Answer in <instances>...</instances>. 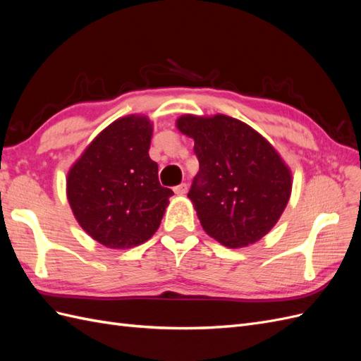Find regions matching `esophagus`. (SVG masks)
Listing matches in <instances>:
<instances>
[{
	"instance_id": "1",
	"label": "esophagus",
	"mask_w": 361,
	"mask_h": 361,
	"mask_svg": "<svg viewBox=\"0 0 361 361\" xmlns=\"http://www.w3.org/2000/svg\"><path fill=\"white\" fill-rule=\"evenodd\" d=\"M174 192H176L178 195H185L188 192V185L187 183L178 185V187H174Z\"/></svg>"
}]
</instances>
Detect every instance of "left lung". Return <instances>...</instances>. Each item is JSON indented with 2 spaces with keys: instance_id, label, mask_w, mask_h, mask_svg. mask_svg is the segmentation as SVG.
<instances>
[{
  "instance_id": "8db88e82",
  "label": "left lung",
  "mask_w": 361,
  "mask_h": 361,
  "mask_svg": "<svg viewBox=\"0 0 361 361\" xmlns=\"http://www.w3.org/2000/svg\"><path fill=\"white\" fill-rule=\"evenodd\" d=\"M176 128L194 140L199 158L188 199L203 231L228 248L257 243L286 209L288 164L265 137L231 116L183 114Z\"/></svg>"
}]
</instances>
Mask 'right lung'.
Listing matches in <instances>:
<instances>
[{"label": "right lung", "instance_id": "1", "mask_svg": "<svg viewBox=\"0 0 361 361\" xmlns=\"http://www.w3.org/2000/svg\"><path fill=\"white\" fill-rule=\"evenodd\" d=\"M149 117H120L97 134L68 171L66 195L75 220L99 244L133 248L154 236L173 191L161 187L149 157Z\"/></svg>", "mask_w": 361, "mask_h": 361}]
</instances>
